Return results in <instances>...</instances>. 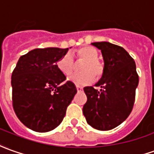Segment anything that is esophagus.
<instances>
[{
  "mask_svg": "<svg viewBox=\"0 0 154 154\" xmlns=\"http://www.w3.org/2000/svg\"><path fill=\"white\" fill-rule=\"evenodd\" d=\"M77 90L79 92V91H82V87H80V86H77Z\"/></svg>",
  "mask_w": 154,
  "mask_h": 154,
  "instance_id": "obj_1",
  "label": "esophagus"
}]
</instances>
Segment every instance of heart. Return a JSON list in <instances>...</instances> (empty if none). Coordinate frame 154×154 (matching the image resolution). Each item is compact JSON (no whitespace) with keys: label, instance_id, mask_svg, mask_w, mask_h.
<instances>
[{"label":"heart","instance_id":"1","mask_svg":"<svg viewBox=\"0 0 154 154\" xmlns=\"http://www.w3.org/2000/svg\"><path fill=\"white\" fill-rule=\"evenodd\" d=\"M77 60H84L81 65L82 72L72 73L74 70V60L71 55L66 54L57 62V67L65 76H69L68 80L77 85H85L94 81V78L99 79L103 73V65L99 60V51L92 46H84L76 52Z\"/></svg>","mask_w":154,"mask_h":154}]
</instances>
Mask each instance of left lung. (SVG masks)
Returning <instances> with one entry per match:
<instances>
[{
    "instance_id": "left-lung-1",
    "label": "left lung",
    "mask_w": 154,
    "mask_h": 154,
    "mask_svg": "<svg viewBox=\"0 0 154 154\" xmlns=\"http://www.w3.org/2000/svg\"><path fill=\"white\" fill-rule=\"evenodd\" d=\"M92 45L101 51L103 73L95 86L85 87L88 100L82 112L88 125L99 131H109L121 125L132 110L139 77L136 63L122 47L109 42Z\"/></svg>"
}]
</instances>
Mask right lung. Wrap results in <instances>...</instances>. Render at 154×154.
Returning <instances> with one entry per match:
<instances>
[{
  "mask_svg": "<svg viewBox=\"0 0 154 154\" xmlns=\"http://www.w3.org/2000/svg\"><path fill=\"white\" fill-rule=\"evenodd\" d=\"M68 48L34 49L18 60L11 74L12 105L20 121L37 132H47L63 121L77 94L57 62Z\"/></svg>",
  "mask_w": 154,
  "mask_h": 154,
  "instance_id": "add662e5",
  "label": "right lung"
}]
</instances>
